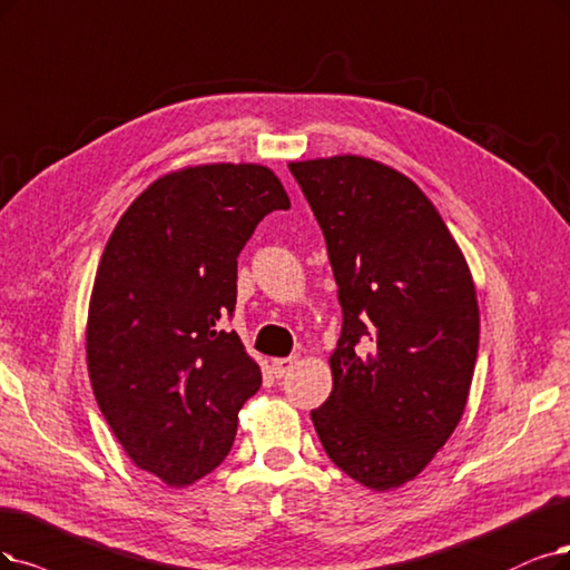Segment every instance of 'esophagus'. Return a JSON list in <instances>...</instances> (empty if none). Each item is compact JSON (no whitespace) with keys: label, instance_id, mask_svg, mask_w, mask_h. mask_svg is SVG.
<instances>
[{"label":"esophagus","instance_id":"1","mask_svg":"<svg viewBox=\"0 0 570 570\" xmlns=\"http://www.w3.org/2000/svg\"><path fill=\"white\" fill-rule=\"evenodd\" d=\"M293 364H296V356H279V360H272L269 371L274 377H282L293 368Z\"/></svg>","mask_w":570,"mask_h":570}]
</instances>
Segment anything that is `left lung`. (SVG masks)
Masks as SVG:
<instances>
[{
	"instance_id": "1",
	"label": "left lung",
	"mask_w": 570,
	"mask_h": 570,
	"mask_svg": "<svg viewBox=\"0 0 570 570\" xmlns=\"http://www.w3.org/2000/svg\"><path fill=\"white\" fill-rule=\"evenodd\" d=\"M343 307L333 390L312 423L328 458L373 491L428 468L458 428L479 350L470 267L432 202L366 157L293 161Z\"/></svg>"
}]
</instances>
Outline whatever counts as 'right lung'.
I'll list each match as a JSON object with an SVG mask.
<instances>
[{
	"label": "right lung",
	"mask_w": 570,
	"mask_h": 570,
	"mask_svg": "<svg viewBox=\"0 0 570 570\" xmlns=\"http://www.w3.org/2000/svg\"><path fill=\"white\" fill-rule=\"evenodd\" d=\"M291 208L258 164H208L155 180L102 250L87 362L100 413L140 470L187 487L232 449L261 390L258 364L225 331L237 258L272 210Z\"/></svg>",
	"instance_id": "right-lung-1"
}]
</instances>
